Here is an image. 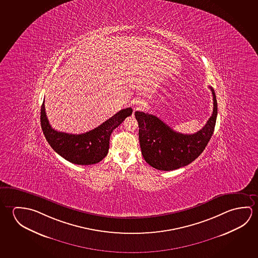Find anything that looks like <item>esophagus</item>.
<instances>
[{
  "label": "esophagus",
  "instance_id": "1",
  "mask_svg": "<svg viewBox=\"0 0 258 258\" xmlns=\"http://www.w3.org/2000/svg\"><path fill=\"white\" fill-rule=\"evenodd\" d=\"M144 104L142 103V102H136L135 104V109L136 110H139V109H141L142 107H143Z\"/></svg>",
  "mask_w": 258,
  "mask_h": 258
}]
</instances>
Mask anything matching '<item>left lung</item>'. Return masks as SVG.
Listing matches in <instances>:
<instances>
[{
  "label": "left lung",
  "mask_w": 258,
  "mask_h": 258,
  "mask_svg": "<svg viewBox=\"0 0 258 258\" xmlns=\"http://www.w3.org/2000/svg\"><path fill=\"white\" fill-rule=\"evenodd\" d=\"M213 96V112L204 127L195 134H182L172 130L155 115L136 111L139 139L144 159L154 168L172 171L189 165L206 148L215 127L218 104Z\"/></svg>",
  "instance_id": "obj_1"
}]
</instances>
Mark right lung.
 <instances>
[{
  "instance_id": "add662e5",
  "label": "right lung",
  "mask_w": 258,
  "mask_h": 258,
  "mask_svg": "<svg viewBox=\"0 0 258 258\" xmlns=\"http://www.w3.org/2000/svg\"><path fill=\"white\" fill-rule=\"evenodd\" d=\"M45 100L40 111L43 133L51 148L66 160L76 165H93L102 161L108 154L110 134L125 118L132 114V109L126 108L95 127L83 134H68L52 128L45 110Z\"/></svg>"
}]
</instances>
